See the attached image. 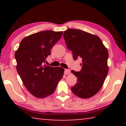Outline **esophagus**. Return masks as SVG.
I'll return each mask as SVG.
<instances>
[{"mask_svg": "<svg viewBox=\"0 0 126 126\" xmlns=\"http://www.w3.org/2000/svg\"><path fill=\"white\" fill-rule=\"evenodd\" d=\"M70 70L69 69H65L64 71V74H65V75H67V74H69L70 73Z\"/></svg>", "mask_w": 126, "mask_h": 126, "instance_id": "1", "label": "esophagus"}]
</instances>
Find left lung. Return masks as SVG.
I'll return each mask as SVG.
<instances>
[{
    "label": "left lung",
    "mask_w": 126,
    "mask_h": 126,
    "mask_svg": "<svg viewBox=\"0 0 126 126\" xmlns=\"http://www.w3.org/2000/svg\"><path fill=\"white\" fill-rule=\"evenodd\" d=\"M63 37L73 58L82 59L80 71H71L77 77V83L71 88L72 92L82 98L93 97L101 89L107 76V49L98 36L82 30L69 29Z\"/></svg>",
    "instance_id": "left-lung-1"
}]
</instances>
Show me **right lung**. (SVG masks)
Masks as SVG:
<instances>
[{"label":"right lung","instance_id":"1","mask_svg":"<svg viewBox=\"0 0 126 126\" xmlns=\"http://www.w3.org/2000/svg\"><path fill=\"white\" fill-rule=\"evenodd\" d=\"M63 32L42 31L23 38L15 53L16 71L30 93L43 98L54 93L64 69L43 65Z\"/></svg>","mask_w":126,"mask_h":126}]
</instances>
